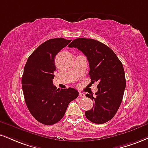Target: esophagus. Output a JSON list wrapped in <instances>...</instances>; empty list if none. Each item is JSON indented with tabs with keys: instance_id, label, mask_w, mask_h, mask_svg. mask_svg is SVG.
<instances>
[{
	"instance_id": "obj_1",
	"label": "esophagus",
	"mask_w": 148,
	"mask_h": 148,
	"mask_svg": "<svg viewBox=\"0 0 148 148\" xmlns=\"http://www.w3.org/2000/svg\"><path fill=\"white\" fill-rule=\"evenodd\" d=\"M79 96L80 97H81V98H83V97H85V95L83 93H81V92H79Z\"/></svg>"
}]
</instances>
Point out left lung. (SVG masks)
I'll return each instance as SVG.
<instances>
[{
    "label": "left lung",
    "mask_w": 148,
    "mask_h": 148,
    "mask_svg": "<svg viewBox=\"0 0 148 148\" xmlns=\"http://www.w3.org/2000/svg\"><path fill=\"white\" fill-rule=\"evenodd\" d=\"M68 47L77 48L85 54L90 64L92 82L99 83L95 95L86 94L94 103L91 110L85 111V116L97 124L109 121L118 111L126 86L122 63L112 49L94 39L76 38Z\"/></svg>",
    "instance_id": "left-lung-1"
}]
</instances>
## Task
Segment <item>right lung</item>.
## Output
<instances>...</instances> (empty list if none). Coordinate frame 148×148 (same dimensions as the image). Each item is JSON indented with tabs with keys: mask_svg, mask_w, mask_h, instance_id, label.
Instances as JSON below:
<instances>
[{
	"mask_svg": "<svg viewBox=\"0 0 148 148\" xmlns=\"http://www.w3.org/2000/svg\"><path fill=\"white\" fill-rule=\"evenodd\" d=\"M71 40L51 38L39 45L28 58L22 77L25 101L38 122L51 125L65 115L69 103L79 96L72 88L57 89L53 84L56 55Z\"/></svg>",
	"mask_w": 148,
	"mask_h": 148,
	"instance_id": "obj_1",
	"label": "right lung"
}]
</instances>
